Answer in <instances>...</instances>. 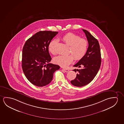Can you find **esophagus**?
<instances>
[{"label":"esophagus","instance_id":"obj_1","mask_svg":"<svg viewBox=\"0 0 124 124\" xmlns=\"http://www.w3.org/2000/svg\"><path fill=\"white\" fill-rule=\"evenodd\" d=\"M63 70L65 71V72H69V70L67 69H63Z\"/></svg>","mask_w":124,"mask_h":124}]
</instances>
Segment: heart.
<instances>
[{
  "instance_id": "1",
  "label": "heart",
  "mask_w": 124,
  "mask_h": 124,
  "mask_svg": "<svg viewBox=\"0 0 124 124\" xmlns=\"http://www.w3.org/2000/svg\"><path fill=\"white\" fill-rule=\"evenodd\" d=\"M61 39L69 46L68 55H59L53 59L54 62L62 67H67L73 61L74 57L75 60L82 58L86 53L88 47V41L86 39L80 38L79 36L72 33H68L63 36ZM56 39L52 40L48 46V49L52 54H55Z\"/></svg>"
}]
</instances>
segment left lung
Wrapping results in <instances>:
<instances>
[{"mask_svg":"<svg viewBox=\"0 0 124 124\" xmlns=\"http://www.w3.org/2000/svg\"><path fill=\"white\" fill-rule=\"evenodd\" d=\"M82 30L88 42V47L85 56L74 65V67L82 68L73 70L75 72L78 71V73L76 78L71 81L72 85L78 87L86 85L92 81L98 73L101 63L98 41L87 31Z\"/></svg>","mask_w":124,"mask_h":124,"instance_id":"left-lung-1","label":"left lung"}]
</instances>
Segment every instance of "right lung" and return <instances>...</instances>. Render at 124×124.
<instances>
[{"instance_id":"1","label":"right lung","mask_w":124,"mask_h":124,"mask_svg":"<svg viewBox=\"0 0 124 124\" xmlns=\"http://www.w3.org/2000/svg\"><path fill=\"white\" fill-rule=\"evenodd\" d=\"M58 32L40 31L26 41L22 49V68L26 78L32 84L45 86L53 80L59 65L49 63L52 58L48 46Z\"/></svg>"}]
</instances>
